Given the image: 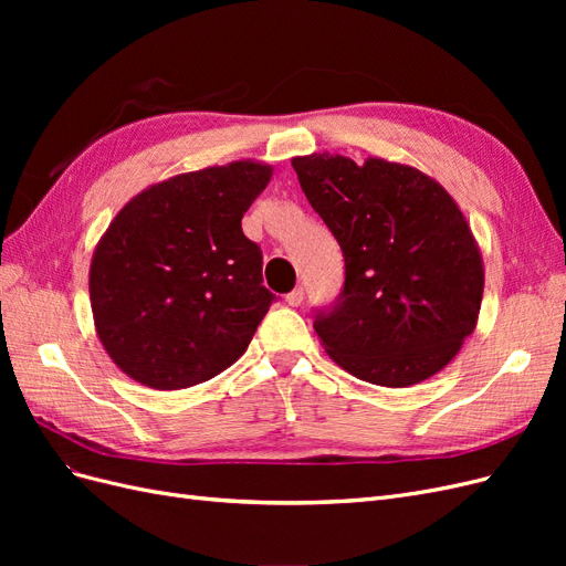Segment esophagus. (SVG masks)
<instances>
[{"label":"esophagus","instance_id":"esophagus-1","mask_svg":"<svg viewBox=\"0 0 566 566\" xmlns=\"http://www.w3.org/2000/svg\"><path fill=\"white\" fill-rule=\"evenodd\" d=\"M285 302H287L290 306H300V304L304 302V290H302V287H295L293 293L285 295Z\"/></svg>","mask_w":566,"mask_h":566}]
</instances>
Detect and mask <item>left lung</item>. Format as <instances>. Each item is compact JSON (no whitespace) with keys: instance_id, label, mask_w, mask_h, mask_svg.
<instances>
[{"instance_id":"left-lung-1","label":"left lung","mask_w":566,"mask_h":566,"mask_svg":"<svg viewBox=\"0 0 566 566\" xmlns=\"http://www.w3.org/2000/svg\"><path fill=\"white\" fill-rule=\"evenodd\" d=\"M300 186L345 254V290L314 331L354 378L410 387L447 368L476 328L484 262L451 193L385 158H293Z\"/></svg>"}]
</instances>
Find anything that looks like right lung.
I'll list each match as a JSON object with an SVG mask.
<instances>
[{
    "instance_id": "add662e5",
    "label": "right lung",
    "mask_w": 566,
    "mask_h": 566,
    "mask_svg": "<svg viewBox=\"0 0 566 566\" xmlns=\"http://www.w3.org/2000/svg\"><path fill=\"white\" fill-rule=\"evenodd\" d=\"M273 167L235 160L136 193L98 238L94 328L113 364L150 389H186L241 358L273 295L241 219Z\"/></svg>"
}]
</instances>
